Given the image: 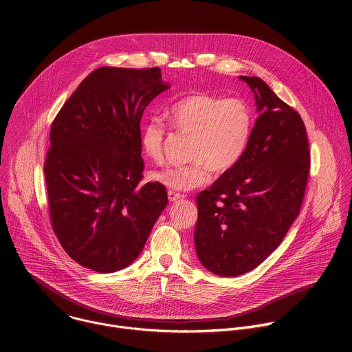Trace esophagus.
Listing matches in <instances>:
<instances>
[{
    "label": "esophagus",
    "instance_id": "esophagus-1",
    "mask_svg": "<svg viewBox=\"0 0 352 352\" xmlns=\"http://www.w3.org/2000/svg\"><path fill=\"white\" fill-rule=\"evenodd\" d=\"M182 197H184L182 193H178V192H174V190H168V200H170V202H177V200H179Z\"/></svg>",
    "mask_w": 352,
    "mask_h": 352
}]
</instances>
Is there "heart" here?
I'll use <instances>...</instances> for the list:
<instances>
[{"mask_svg": "<svg viewBox=\"0 0 352 352\" xmlns=\"http://www.w3.org/2000/svg\"><path fill=\"white\" fill-rule=\"evenodd\" d=\"M167 118L171 126L189 133L184 164L167 166L155 171L152 178L171 190H190L210 178V170L224 174L243 157L254 132L252 107L239 97L196 91L174 102ZM167 129L159 118H150L140 126L143 155L155 163L164 157L163 146Z\"/></svg>", "mask_w": 352, "mask_h": 352, "instance_id": "b5f03b06", "label": "heart"}]
</instances>
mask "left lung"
<instances>
[{
	"label": "left lung",
	"mask_w": 352,
	"mask_h": 352,
	"mask_svg": "<svg viewBox=\"0 0 352 352\" xmlns=\"http://www.w3.org/2000/svg\"><path fill=\"white\" fill-rule=\"evenodd\" d=\"M254 90L261 116L242 160L196 197L199 261L219 276L258 267L281 243L302 208L311 171L305 124L258 76H241Z\"/></svg>",
	"instance_id": "1"
}]
</instances>
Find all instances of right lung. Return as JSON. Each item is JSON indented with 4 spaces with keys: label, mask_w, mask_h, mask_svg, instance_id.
<instances>
[{
    "label": "right lung",
    "mask_w": 352,
    "mask_h": 352,
    "mask_svg": "<svg viewBox=\"0 0 352 352\" xmlns=\"http://www.w3.org/2000/svg\"><path fill=\"white\" fill-rule=\"evenodd\" d=\"M166 89L157 67L97 68L52 124L44 162L50 223L83 267L129 266L168 204L163 184L140 185V120Z\"/></svg>",
    "instance_id": "right-lung-1"
}]
</instances>
